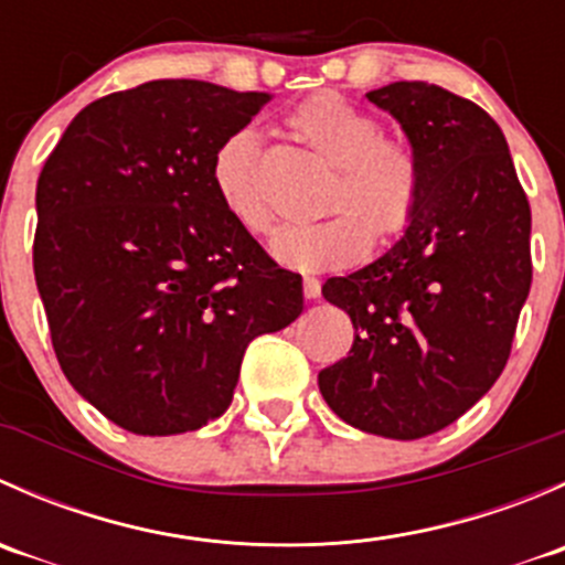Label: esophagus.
Returning a JSON list of instances; mask_svg holds the SVG:
<instances>
[{
  "label": "esophagus",
  "instance_id": "obj_1",
  "mask_svg": "<svg viewBox=\"0 0 565 565\" xmlns=\"http://www.w3.org/2000/svg\"><path fill=\"white\" fill-rule=\"evenodd\" d=\"M319 292H322V287H319L317 278H303V295H306V300H317Z\"/></svg>",
  "mask_w": 565,
  "mask_h": 565
}]
</instances>
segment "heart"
<instances>
[{
	"label": "heart",
	"instance_id": "obj_1",
	"mask_svg": "<svg viewBox=\"0 0 565 565\" xmlns=\"http://www.w3.org/2000/svg\"><path fill=\"white\" fill-rule=\"evenodd\" d=\"M287 128L335 169L322 213L330 218L292 226L273 241V256L298 273L341 270L372 246L404 237L424 196V169L415 147L402 136L383 134L366 108L335 93H319L292 108ZM262 139L243 128L226 136L213 156V188L226 213L254 237L276 226L265 182Z\"/></svg>",
	"mask_w": 565,
	"mask_h": 565
}]
</instances>
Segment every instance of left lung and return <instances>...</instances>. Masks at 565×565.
Masks as SVG:
<instances>
[{
	"label": "left lung",
	"instance_id": "8db88e82",
	"mask_svg": "<svg viewBox=\"0 0 565 565\" xmlns=\"http://www.w3.org/2000/svg\"><path fill=\"white\" fill-rule=\"evenodd\" d=\"M402 122L424 169L407 235L322 295L347 311L355 341L319 372L341 420L418 440L465 415L509 363L533 281L530 204L500 125L437 84L366 93Z\"/></svg>",
	"mask_w": 565,
	"mask_h": 565
}]
</instances>
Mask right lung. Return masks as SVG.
<instances>
[{
  "label": "right lung",
  "mask_w": 565,
  "mask_h": 565,
  "mask_svg": "<svg viewBox=\"0 0 565 565\" xmlns=\"http://www.w3.org/2000/svg\"><path fill=\"white\" fill-rule=\"evenodd\" d=\"M158 78L76 114L38 177L32 246L56 361L108 420L180 435L232 404L248 344L303 311L213 188L226 136L270 104Z\"/></svg>",
  "instance_id": "right-lung-1"
}]
</instances>
